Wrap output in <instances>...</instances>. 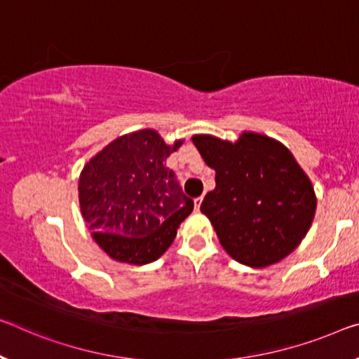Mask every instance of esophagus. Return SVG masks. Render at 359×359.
<instances>
[{"label": "esophagus", "instance_id": "esophagus-1", "mask_svg": "<svg viewBox=\"0 0 359 359\" xmlns=\"http://www.w3.org/2000/svg\"><path fill=\"white\" fill-rule=\"evenodd\" d=\"M202 201H203V197H202V196L194 198V205H196L197 210H198V208H201V205H202Z\"/></svg>", "mask_w": 359, "mask_h": 359}]
</instances>
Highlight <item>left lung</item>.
<instances>
[{
    "mask_svg": "<svg viewBox=\"0 0 359 359\" xmlns=\"http://www.w3.org/2000/svg\"><path fill=\"white\" fill-rule=\"evenodd\" d=\"M192 142L217 173L201 212L223 249L250 268L269 266L295 250L313 223L316 194L289 149L252 131L236 142L210 135L192 136Z\"/></svg>",
    "mask_w": 359,
    "mask_h": 359,
    "instance_id": "left-lung-1",
    "label": "left lung"
}]
</instances>
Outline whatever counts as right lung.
I'll list each match as a JSON object with an SVG mask.
<instances>
[{
    "label": "right lung",
    "instance_id": "1",
    "mask_svg": "<svg viewBox=\"0 0 359 359\" xmlns=\"http://www.w3.org/2000/svg\"><path fill=\"white\" fill-rule=\"evenodd\" d=\"M183 140L167 144L156 130L123 135L81 170L79 201L93 239L114 260L146 264L172 245L192 212L165 161Z\"/></svg>",
    "mask_w": 359,
    "mask_h": 359
}]
</instances>
